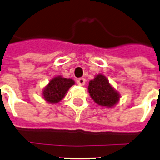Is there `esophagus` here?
<instances>
[{
  "mask_svg": "<svg viewBox=\"0 0 160 160\" xmlns=\"http://www.w3.org/2000/svg\"><path fill=\"white\" fill-rule=\"evenodd\" d=\"M76 82H77V84H79V85H80V86H83L84 84H85V80H84V78H79L77 80H76Z\"/></svg>",
  "mask_w": 160,
  "mask_h": 160,
  "instance_id": "34e87169",
  "label": "esophagus"
}]
</instances>
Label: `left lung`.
Here are the masks:
<instances>
[{"mask_svg":"<svg viewBox=\"0 0 160 160\" xmlns=\"http://www.w3.org/2000/svg\"><path fill=\"white\" fill-rule=\"evenodd\" d=\"M89 93L97 104L112 107L119 100V93L110 85L104 76L98 75L89 83Z\"/></svg>","mask_w":160,"mask_h":160,"instance_id":"obj_1","label":"left lung"}]
</instances>
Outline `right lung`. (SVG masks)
Instances as JSON below:
<instances>
[{
	"label": "right lung",
	"instance_id": "1",
	"mask_svg": "<svg viewBox=\"0 0 160 160\" xmlns=\"http://www.w3.org/2000/svg\"><path fill=\"white\" fill-rule=\"evenodd\" d=\"M75 84L73 80L57 76L50 80L43 90V98L49 102L56 103L64 98L67 90Z\"/></svg>",
	"mask_w": 160,
	"mask_h": 160
}]
</instances>
